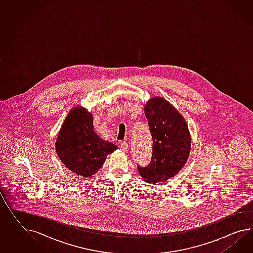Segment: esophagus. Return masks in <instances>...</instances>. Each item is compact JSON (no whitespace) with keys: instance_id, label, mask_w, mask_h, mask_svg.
Here are the masks:
<instances>
[{"instance_id":"34e87169","label":"esophagus","mask_w":253,"mask_h":253,"mask_svg":"<svg viewBox=\"0 0 253 253\" xmlns=\"http://www.w3.org/2000/svg\"><path fill=\"white\" fill-rule=\"evenodd\" d=\"M119 147L121 148V149L122 150H127L128 149V144L126 142H125V141H122V142H120V144H119Z\"/></svg>"}]
</instances>
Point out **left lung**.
<instances>
[{
    "mask_svg": "<svg viewBox=\"0 0 253 253\" xmlns=\"http://www.w3.org/2000/svg\"><path fill=\"white\" fill-rule=\"evenodd\" d=\"M152 136V155L149 165L137 169L150 183L166 181L177 174L189 157L191 136L187 124L181 114L165 99H150L145 105Z\"/></svg>",
    "mask_w": 253,
    "mask_h": 253,
    "instance_id": "obj_1",
    "label": "left lung"
}]
</instances>
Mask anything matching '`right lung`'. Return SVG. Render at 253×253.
<instances>
[{
    "instance_id": "add662e5",
    "label": "right lung",
    "mask_w": 253,
    "mask_h": 253,
    "mask_svg": "<svg viewBox=\"0 0 253 253\" xmlns=\"http://www.w3.org/2000/svg\"><path fill=\"white\" fill-rule=\"evenodd\" d=\"M117 146L94 132L91 113L73 108L58 133L56 151L66 167L83 177H91L103 166L106 156Z\"/></svg>"
}]
</instances>
